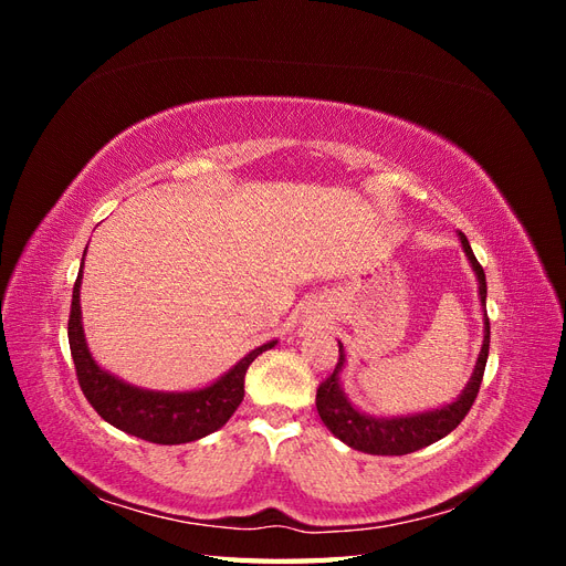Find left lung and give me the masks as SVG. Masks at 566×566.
Returning <instances> with one entry per match:
<instances>
[{"instance_id": "obj_1", "label": "left lung", "mask_w": 566, "mask_h": 566, "mask_svg": "<svg viewBox=\"0 0 566 566\" xmlns=\"http://www.w3.org/2000/svg\"><path fill=\"white\" fill-rule=\"evenodd\" d=\"M458 235H460L462 250H465L468 260L476 273L479 300H482V306H486L484 269L476 262L465 233H458ZM489 339H491V325H489V316L484 314V345L476 356L472 378L468 387L462 389L460 397L449 406L424 410V413H416V416H399V418H373L352 406V401L345 397V391H342V385H339V370L345 366V349H342V345L337 342L339 361L335 370L316 389L318 416L323 424L328 427L339 441H345L347 447L370 455H406V453L430 447V443L451 434L470 413V408L479 394V385H482V378H484V368L489 358Z\"/></svg>"}]
</instances>
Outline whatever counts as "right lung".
<instances>
[{"label":"right lung","instance_id":"right-lung-1","mask_svg":"<svg viewBox=\"0 0 566 566\" xmlns=\"http://www.w3.org/2000/svg\"><path fill=\"white\" fill-rule=\"evenodd\" d=\"M87 252V250H84ZM84 262V260H82ZM82 266L73 287L67 342L75 361L77 382L96 413L117 430L153 443H186L217 432L235 413L245 397V373L262 352L276 345V339L252 349L227 375L208 387L193 391H153L127 385L101 368L90 354L82 328L80 306Z\"/></svg>","mask_w":566,"mask_h":566}]
</instances>
